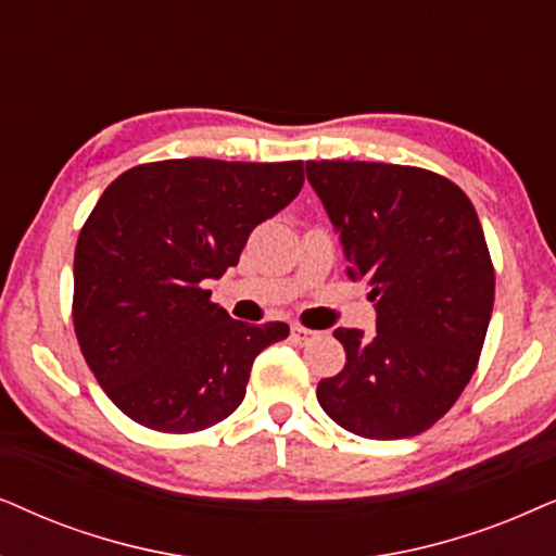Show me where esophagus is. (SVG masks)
Here are the masks:
<instances>
[{
    "label": "esophagus",
    "instance_id": "1",
    "mask_svg": "<svg viewBox=\"0 0 556 556\" xmlns=\"http://www.w3.org/2000/svg\"><path fill=\"white\" fill-rule=\"evenodd\" d=\"M317 336L315 330H307V328H302V325H292V340L294 343H300V345H307L309 340H313Z\"/></svg>",
    "mask_w": 556,
    "mask_h": 556
}]
</instances>
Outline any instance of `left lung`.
I'll use <instances>...</instances> for the list:
<instances>
[{"instance_id":"left-lung-1","label":"left lung","mask_w":556,"mask_h":556,"mask_svg":"<svg viewBox=\"0 0 556 556\" xmlns=\"http://www.w3.org/2000/svg\"><path fill=\"white\" fill-rule=\"evenodd\" d=\"M348 262L376 307V332L338 328L343 371L317 383L332 421L368 440L425 432L478 366L495 274L468 195L447 177L383 162H307Z\"/></svg>"}]
</instances>
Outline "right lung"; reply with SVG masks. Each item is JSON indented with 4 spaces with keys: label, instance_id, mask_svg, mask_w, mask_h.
I'll return each instance as SVG.
<instances>
[{
    "label": "right lung",
    "instance_id": "obj_1",
    "mask_svg": "<svg viewBox=\"0 0 556 556\" xmlns=\"http://www.w3.org/2000/svg\"><path fill=\"white\" fill-rule=\"evenodd\" d=\"M302 182V162L188 157L131 167L103 190L76 243L73 325L129 419L198 432L243 402L254 358L290 325L233 320L203 287Z\"/></svg>",
    "mask_w": 556,
    "mask_h": 556
}]
</instances>
